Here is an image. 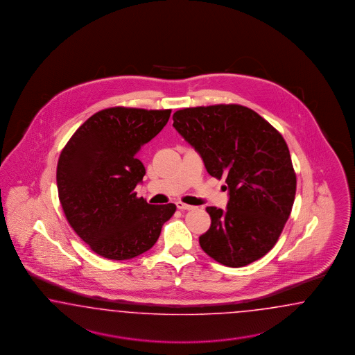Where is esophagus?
<instances>
[{
	"label": "esophagus",
	"mask_w": 355,
	"mask_h": 355,
	"mask_svg": "<svg viewBox=\"0 0 355 355\" xmlns=\"http://www.w3.org/2000/svg\"><path fill=\"white\" fill-rule=\"evenodd\" d=\"M177 208H178V209H181V211H190V209H193L195 207L190 205H186V203H183V202H177Z\"/></svg>",
	"instance_id": "esophagus-1"
}]
</instances>
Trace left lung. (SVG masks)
<instances>
[{
  "mask_svg": "<svg viewBox=\"0 0 355 355\" xmlns=\"http://www.w3.org/2000/svg\"><path fill=\"white\" fill-rule=\"evenodd\" d=\"M173 126L229 190L226 211L207 207L211 227L199 236L205 254L239 268L263 258L291 216L297 177L282 135L252 109L238 104L183 107Z\"/></svg>",
  "mask_w": 355,
  "mask_h": 355,
  "instance_id": "left-lung-1",
  "label": "left lung"
}]
</instances>
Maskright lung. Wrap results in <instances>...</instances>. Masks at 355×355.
Wrapping results in <instances>:
<instances>
[{
  "mask_svg": "<svg viewBox=\"0 0 355 355\" xmlns=\"http://www.w3.org/2000/svg\"><path fill=\"white\" fill-rule=\"evenodd\" d=\"M172 109H103L61 150L57 189L67 223L97 255L128 260L148 251L177 207L138 198L146 168L140 147L155 138Z\"/></svg>",
  "mask_w": 355,
  "mask_h": 355,
  "instance_id": "right-lung-1",
  "label": "right lung"
}]
</instances>
